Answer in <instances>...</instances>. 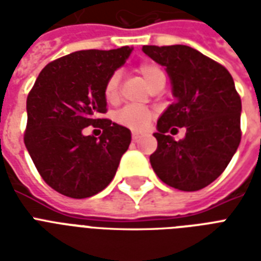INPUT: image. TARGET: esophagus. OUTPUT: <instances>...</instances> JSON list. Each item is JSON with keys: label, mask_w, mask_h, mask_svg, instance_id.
Masks as SVG:
<instances>
[{"label": "esophagus", "mask_w": 261, "mask_h": 261, "mask_svg": "<svg viewBox=\"0 0 261 261\" xmlns=\"http://www.w3.org/2000/svg\"><path fill=\"white\" fill-rule=\"evenodd\" d=\"M131 137H133V141H138V139L142 137V134H139V133H137V131H133Z\"/></svg>", "instance_id": "obj_1"}]
</instances>
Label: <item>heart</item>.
Listing matches in <instances>:
<instances>
[{"label":"heart","mask_w":261,"mask_h":261,"mask_svg":"<svg viewBox=\"0 0 261 261\" xmlns=\"http://www.w3.org/2000/svg\"><path fill=\"white\" fill-rule=\"evenodd\" d=\"M138 71L143 79L146 80L149 87L155 84L159 80L165 79L164 71L153 62H142L138 66ZM119 84H120V74L119 71H115L108 77L104 85V97L108 102H115L119 98ZM154 114L146 108H139V107H124L115 116V120L127 128L134 131L146 130L150 124L151 119Z\"/></svg>","instance_id":"heart-1"}]
</instances>
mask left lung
Here are the masks:
<instances>
[{"instance_id": "left-lung-1", "label": "left lung", "mask_w": 261, "mask_h": 261, "mask_svg": "<svg viewBox=\"0 0 261 261\" xmlns=\"http://www.w3.org/2000/svg\"><path fill=\"white\" fill-rule=\"evenodd\" d=\"M142 51L167 67L176 98L157 122L151 168L176 190H202L226 169L241 141V98L233 77L192 47L143 46ZM172 126H186V137L174 141L166 135Z\"/></svg>"}]
</instances>
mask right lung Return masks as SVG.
I'll use <instances>...</instances> for the list:
<instances>
[{
    "mask_svg": "<svg viewBox=\"0 0 261 261\" xmlns=\"http://www.w3.org/2000/svg\"><path fill=\"white\" fill-rule=\"evenodd\" d=\"M131 50L124 46L61 57L44 66L28 93L24 143L43 180L59 194L93 196L118 171L131 133L98 115L107 112L106 81ZM88 125L103 128L98 140L82 134Z\"/></svg>",
    "mask_w": 261,
    "mask_h": 261,
    "instance_id": "obj_1",
    "label": "right lung"
}]
</instances>
